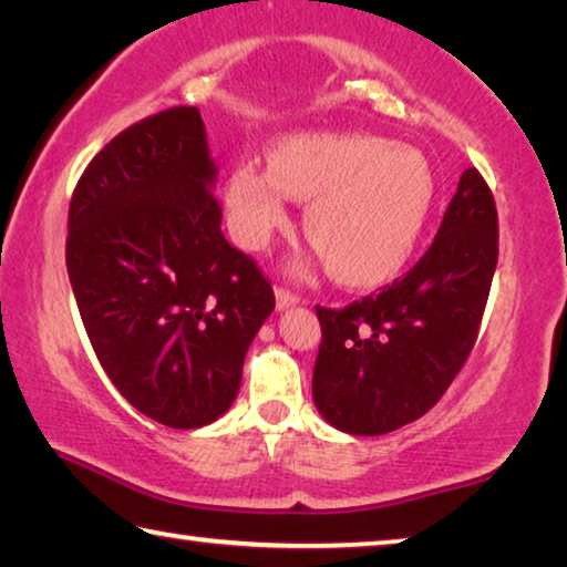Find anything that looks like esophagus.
<instances>
[{
	"mask_svg": "<svg viewBox=\"0 0 567 567\" xmlns=\"http://www.w3.org/2000/svg\"><path fill=\"white\" fill-rule=\"evenodd\" d=\"M275 300H277V310L282 312V310H290V307L300 302V297H297L290 290H285V287H275Z\"/></svg>",
	"mask_w": 567,
	"mask_h": 567,
	"instance_id": "1",
	"label": "esophagus"
}]
</instances>
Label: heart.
<instances>
[{
	"mask_svg": "<svg viewBox=\"0 0 567 567\" xmlns=\"http://www.w3.org/2000/svg\"><path fill=\"white\" fill-rule=\"evenodd\" d=\"M435 195V172L415 147L370 134L307 132L277 140L267 169L239 162L225 203L247 249H265L287 225V197L307 203L305 235L328 272L342 285L370 287L410 262Z\"/></svg>",
	"mask_w": 567,
	"mask_h": 567,
	"instance_id": "b5f03b06",
	"label": "heart"
}]
</instances>
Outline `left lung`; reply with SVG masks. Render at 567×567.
<instances>
[{
	"label": "left lung",
	"instance_id": "1",
	"mask_svg": "<svg viewBox=\"0 0 567 567\" xmlns=\"http://www.w3.org/2000/svg\"><path fill=\"white\" fill-rule=\"evenodd\" d=\"M495 265V199L467 167L433 245L402 280L342 310L318 307L320 415L350 435H385L425 415L473 350Z\"/></svg>",
	"mask_w": 567,
	"mask_h": 567
}]
</instances>
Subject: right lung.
<instances>
[{
    "label": "right lung",
    "instance_id": "1",
    "mask_svg": "<svg viewBox=\"0 0 567 567\" xmlns=\"http://www.w3.org/2000/svg\"><path fill=\"white\" fill-rule=\"evenodd\" d=\"M215 182L199 110L175 107L117 134L70 203L66 272L94 354L132 408L177 430L225 415L275 310L223 235Z\"/></svg>",
    "mask_w": 567,
    "mask_h": 567
}]
</instances>
